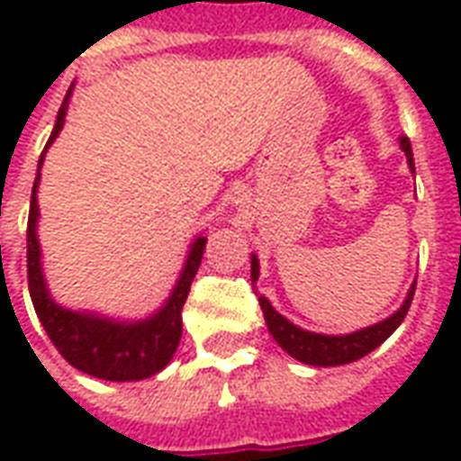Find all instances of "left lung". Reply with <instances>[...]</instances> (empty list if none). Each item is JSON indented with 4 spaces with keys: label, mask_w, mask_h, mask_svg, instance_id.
Wrapping results in <instances>:
<instances>
[{
    "label": "left lung",
    "mask_w": 461,
    "mask_h": 461,
    "mask_svg": "<svg viewBox=\"0 0 461 461\" xmlns=\"http://www.w3.org/2000/svg\"><path fill=\"white\" fill-rule=\"evenodd\" d=\"M400 148L405 152L410 170L415 172V160H412V145H410V138L402 135V138H400ZM257 279H259V259H257V254H251V281ZM412 296H415V284L410 286V294H407L405 303H402L390 319L380 321L375 326L356 330V333H346V336H323V333H311V330L299 329V326H294L289 319H284L279 311L271 306L267 296H259V306L261 311H264V321H267L269 333L291 357H296V360L306 363V366L329 367L353 363L357 357L367 356L370 350H375L380 343H385V340L395 333L397 326L405 321L407 309H410V303H412Z\"/></svg>",
    "instance_id": "left-lung-1"
}]
</instances>
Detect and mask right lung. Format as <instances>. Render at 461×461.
<instances>
[{"instance_id":"right-lung-1","label":"right lung","mask_w":461,"mask_h":461,"mask_svg":"<svg viewBox=\"0 0 461 461\" xmlns=\"http://www.w3.org/2000/svg\"><path fill=\"white\" fill-rule=\"evenodd\" d=\"M68 98H71V91L66 94L64 104L59 108L51 138L46 142L41 158H39V170L44 165L49 145L56 140V135L64 128ZM39 177H41V172H36L32 207H29V224H26V274H29V294L34 301L36 316L49 333L51 343L71 366L78 367L81 373L101 377V380L125 383V380H142V377L160 373L180 346L182 306H185L187 294H190L192 279L200 269L207 240L197 237L192 241L185 269H182L180 279L172 289L170 299L165 301V306L155 311L150 319L128 323V321L104 319L95 313L68 311L49 296L44 271H41V249H39V240H36Z\"/></svg>"}]
</instances>
